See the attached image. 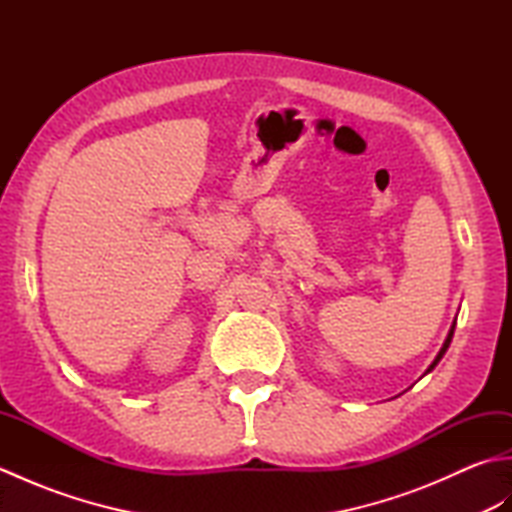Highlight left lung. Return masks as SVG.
<instances>
[{"label":"left lung","instance_id":"1","mask_svg":"<svg viewBox=\"0 0 512 512\" xmlns=\"http://www.w3.org/2000/svg\"><path fill=\"white\" fill-rule=\"evenodd\" d=\"M453 330H455V323L451 325V330H449V336H447V341H444V345L440 347V352H438V356H436V358H433V363L429 365V369H427V374L431 372V369H433V367H436V365L440 363V358L444 356V352H447V350H449V345H451V339H453Z\"/></svg>","mask_w":512,"mask_h":512}]
</instances>
